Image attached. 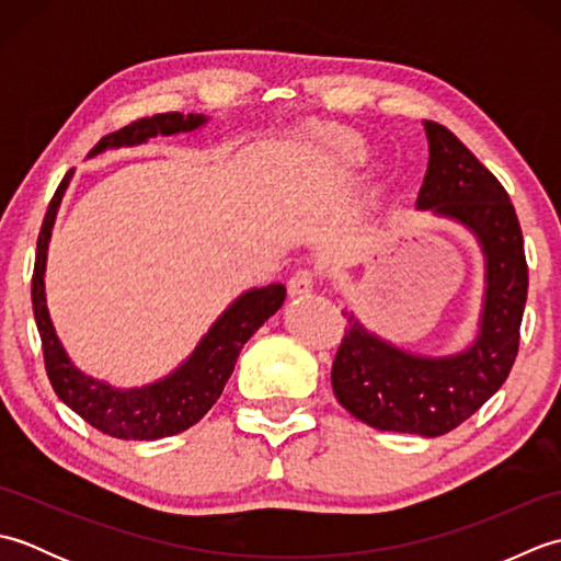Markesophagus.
<instances>
[{"mask_svg":"<svg viewBox=\"0 0 561 561\" xmlns=\"http://www.w3.org/2000/svg\"><path fill=\"white\" fill-rule=\"evenodd\" d=\"M289 294L291 296H304V294H308V291H313V287H316V274L311 272V270H299L294 274V277L289 279Z\"/></svg>","mask_w":561,"mask_h":561,"instance_id":"34e87169","label":"esophagus"}]
</instances>
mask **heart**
Returning a JSON list of instances; mask_svg holds the SVG:
<instances>
[{
    "label": "heart",
    "instance_id": "1",
    "mask_svg": "<svg viewBox=\"0 0 561 561\" xmlns=\"http://www.w3.org/2000/svg\"><path fill=\"white\" fill-rule=\"evenodd\" d=\"M335 147L340 153H344V157H354V141L350 137H337Z\"/></svg>",
    "mask_w": 561,
    "mask_h": 561
}]
</instances>
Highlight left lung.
<instances>
[{
    "label": "left lung",
    "mask_w": 561,
    "mask_h": 561,
    "mask_svg": "<svg viewBox=\"0 0 561 561\" xmlns=\"http://www.w3.org/2000/svg\"><path fill=\"white\" fill-rule=\"evenodd\" d=\"M428 165L416 209L462 224L484 255L478 335L448 356H422L368 332L352 313L332 364V390L380 432L440 436L478 412L516 362L528 296L523 233L508 193L444 125L424 121Z\"/></svg>",
    "instance_id": "left-lung-1"
}]
</instances>
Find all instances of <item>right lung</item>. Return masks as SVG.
<instances>
[{
  "mask_svg": "<svg viewBox=\"0 0 561 561\" xmlns=\"http://www.w3.org/2000/svg\"><path fill=\"white\" fill-rule=\"evenodd\" d=\"M205 123L207 117L195 113H161L141 117V121L129 123L127 127L117 129V133L103 137L89 151V159L99 157L105 149L145 145L147 139L157 135L171 137L181 133H195ZM71 175H75V171H69L62 178L50 205H47L31 282L33 316L41 332L47 378H50L57 398L103 434L127 440H157L163 436L181 434L197 424L211 410V404L219 400L226 380L233 374L243 344L253 337V332L262 328L270 316L279 311L287 289H284V284H267V287L250 289L238 296L214 320V325L199 340L195 352L173 374L157 380V383L123 390L105 383V380L87 376L81 368L71 364L53 328L45 304L47 243H50L59 202H62Z\"/></svg>",
  "mask_w": 561,
  "mask_h": 561,
  "instance_id": "add662e5",
  "label": "right lung"
}]
</instances>
